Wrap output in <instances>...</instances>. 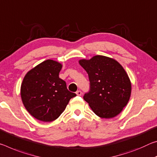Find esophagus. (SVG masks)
<instances>
[{
  "mask_svg": "<svg viewBox=\"0 0 157 157\" xmlns=\"http://www.w3.org/2000/svg\"><path fill=\"white\" fill-rule=\"evenodd\" d=\"M76 94H77V95H78V96H81V94H82V92H81V91H80V90H78V91H77V92H76Z\"/></svg>",
  "mask_w": 157,
  "mask_h": 157,
  "instance_id": "obj_1",
  "label": "esophagus"
}]
</instances>
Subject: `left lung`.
<instances>
[{
  "mask_svg": "<svg viewBox=\"0 0 157 157\" xmlns=\"http://www.w3.org/2000/svg\"><path fill=\"white\" fill-rule=\"evenodd\" d=\"M78 63L89 76L90 90L83 99L92 111L105 119L119 115L132 92L129 77L123 67L113 58L99 55Z\"/></svg>",
  "mask_w": 157,
  "mask_h": 157,
  "instance_id": "1",
  "label": "left lung"
}]
</instances>
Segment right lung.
I'll return each mask as SVG.
<instances>
[{
    "mask_svg": "<svg viewBox=\"0 0 157 157\" xmlns=\"http://www.w3.org/2000/svg\"><path fill=\"white\" fill-rule=\"evenodd\" d=\"M63 65L47 60L28 71L21 86V97L28 112L42 122H52L60 116L75 93L69 92L59 78Z\"/></svg>",
    "mask_w": 157,
    "mask_h": 157,
    "instance_id": "obj_1",
    "label": "right lung"
}]
</instances>
